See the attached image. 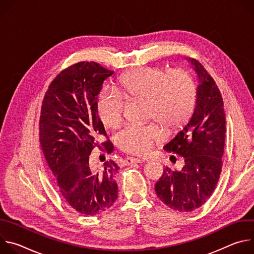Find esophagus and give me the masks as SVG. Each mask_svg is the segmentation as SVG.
<instances>
[{"mask_svg": "<svg viewBox=\"0 0 254 254\" xmlns=\"http://www.w3.org/2000/svg\"><path fill=\"white\" fill-rule=\"evenodd\" d=\"M142 160L141 159H136V158H127L124 160V165L127 166V165H131V164H138L141 163Z\"/></svg>", "mask_w": 254, "mask_h": 254, "instance_id": "obj_1", "label": "esophagus"}]
</instances>
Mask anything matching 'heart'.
<instances>
[{"label":"heart","instance_id":"obj_1","mask_svg":"<svg viewBox=\"0 0 254 254\" xmlns=\"http://www.w3.org/2000/svg\"><path fill=\"white\" fill-rule=\"evenodd\" d=\"M105 87L98 95L96 111L101 124L116 127L123 120L126 100L144 101L147 119L168 127L184 124L194 111L197 86L192 75L183 69L166 70L140 67L126 74L117 88ZM161 131L154 124L130 125L115 136L117 146L133 155L147 154Z\"/></svg>","mask_w":254,"mask_h":254}]
</instances>
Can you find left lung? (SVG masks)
<instances>
[{
  "label": "left lung",
  "instance_id": "8db88e82",
  "mask_svg": "<svg viewBox=\"0 0 254 254\" xmlns=\"http://www.w3.org/2000/svg\"><path fill=\"white\" fill-rule=\"evenodd\" d=\"M195 70L199 85L194 112L188 123L163 147L183 156L180 171L166 167L155 190L173 210L191 212L212 195L222 170L225 113L221 93L207 70L196 59L186 58Z\"/></svg>",
  "mask_w": 254,
  "mask_h": 254
}]
</instances>
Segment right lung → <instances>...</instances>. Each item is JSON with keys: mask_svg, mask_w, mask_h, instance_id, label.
Masks as SVG:
<instances>
[{"mask_svg": "<svg viewBox=\"0 0 254 254\" xmlns=\"http://www.w3.org/2000/svg\"><path fill=\"white\" fill-rule=\"evenodd\" d=\"M113 74L95 62H78L51 82L41 107L39 134L45 159L63 198L84 215L104 212L118 198L115 176L120 167L112 160L97 172L89 166L97 138L106 135L96 111L98 94ZM102 144L113 152L110 140Z\"/></svg>", "mask_w": 254, "mask_h": 254, "instance_id": "obj_1", "label": "right lung"}]
</instances>
